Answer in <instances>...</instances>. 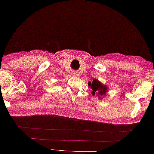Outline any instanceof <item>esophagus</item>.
Listing matches in <instances>:
<instances>
[{
    "label": "esophagus",
    "instance_id": "1",
    "mask_svg": "<svg viewBox=\"0 0 154 154\" xmlns=\"http://www.w3.org/2000/svg\"><path fill=\"white\" fill-rule=\"evenodd\" d=\"M71 74H72V75H77L76 72H75V71H73V72H72Z\"/></svg>",
    "mask_w": 154,
    "mask_h": 154
}]
</instances>
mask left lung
<instances>
[{"mask_svg":"<svg viewBox=\"0 0 154 154\" xmlns=\"http://www.w3.org/2000/svg\"><path fill=\"white\" fill-rule=\"evenodd\" d=\"M88 84H89V86L91 87V89L93 90V94H95V93H97L100 94V96H102L103 94H106L108 89L106 86L104 85L97 79H93L92 83L89 82Z\"/></svg>","mask_w":154,"mask_h":154,"instance_id":"1","label":"left lung"}]
</instances>
